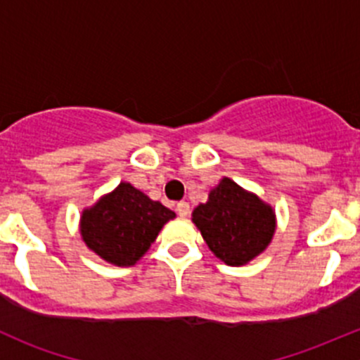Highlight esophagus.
<instances>
[{
  "label": "esophagus",
  "instance_id": "obj_1",
  "mask_svg": "<svg viewBox=\"0 0 360 360\" xmlns=\"http://www.w3.org/2000/svg\"><path fill=\"white\" fill-rule=\"evenodd\" d=\"M176 210H177V214H179L181 217L190 216V203H188V202H179L176 205Z\"/></svg>",
  "mask_w": 360,
  "mask_h": 360
}]
</instances>
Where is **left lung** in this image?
<instances>
[{"label": "left lung", "instance_id": "1", "mask_svg": "<svg viewBox=\"0 0 360 360\" xmlns=\"http://www.w3.org/2000/svg\"><path fill=\"white\" fill-rule=\"evenodd\" d=\"M193 223L219 259L240 266L263 252L275 231L270 205L224 177L193 210Z\"/></svg>", "mask_w": 360, "mask_h": 360}]
</instances>
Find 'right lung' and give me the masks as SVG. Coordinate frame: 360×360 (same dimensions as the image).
Returning a JSON list of instances; mask_svg holds the SVG:
<instances>
[{"label":"right lung","instance_id":"obj_1","mask_svg":"<svg viewBox=\"0 0 360 360\" xmlns=\"http://www.w3.org/2000/svg\"><path fill=\"white\" fill-rule=\"evenodd\" d=\"M176 214L132 184L120 183L82 216V237L89 249L118 266H132L150 249Z\"/></svg>","mask_w":360,"mask_h":360}]
</instances>
